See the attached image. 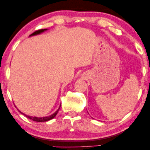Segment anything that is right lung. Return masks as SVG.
I'll return each instance as SVG.
<instances>
[{
    "instance_id": "1",
    "label": "right lung",
    "mask_w": 150,
    "mask_h": 150,
    "mask_svg": "<svg viewBox=\"0 0 150 150\" xmlns=\"http://www.w3.org/2000/svg\"><path fill=\"white\" fill-rule=\"evenodd\" d=\"M46 29H44V30H37V31H36V32H34V33H32V34H31L30 36H33V35H36V34H41V33H42V32H44V31H46ZM60 107H61V106H60ZM59 108H58V109L57 110V111H56V112H55L54 113H53V114L51 115V116H46V117H42V118H39V117H32V116H27V115L24 114L23 113H22L21 111H19V110H18V111H20V112L22 114L25 115V116L26 117H27V118H30V119H31V120H34V121H37V122H46V121H48V120H49L52 119V118H54V117L56 116V114H57V113H58V111H59Z\"/></svg>"
}]
</instances>
